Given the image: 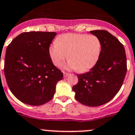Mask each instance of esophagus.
<instances>
[{"label":"esophagus","mask_w":135,"mask_h":135,"mask_svg":"<svg viewBox=\"0 0 135 135\" xmlns=\"http://www.w3.org/2000/svg\"><path fill=\"white\" fill-rule=\"evenodd\" d=\"M69 75H70V74L69 73H67V72H63V76L64 77L68 76Z\"/></svg>","instance_id":"obj_1"}]
</instances>
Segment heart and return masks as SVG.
Wrapping results in <instances>:
<instances>
[{
    "label": "heart",
    "mask_w": 135,
    "mask_h": 135,
    "mask_svg": "<svg viewBox=\"0 0 135 135\" xmlns=\"http://www.w3.org/2000/svg\"><path fill=\"white\" fill-rule=\"evenodd\" d=\"M101 47L100 40L95 35L69 33L59 37L50 46L49 54L56 66H61L69 56V68L85 72L97 63Z\"/></svg>",
    "instance_id": "b5f03b06"
}]
</instances>
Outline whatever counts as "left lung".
<instances>
[{
    "label": "left lung",
    "mask_w": 135,
    "mask_h": 135,
    "mask_svg": "<svg viewBox=\"0 0 135 135\" xmlns=\"http://www.w3.org/2000/svg\"><path fill=\"white\" fill-rule=\"evenodd\" d=\"M101 42L97 63L88 72L77 74L79 82L73 86L75 99L89 107H98L113 98L123 84L127 72L124 46L104 30L90 31Z\"/></svg>",
    "instance_id": "left-lung-1"
}]
</instances>
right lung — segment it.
I'll return each mask as SVG.
<instances>
[{
	"label": "right lung",
	"mask_w": 135,
	"mask_h": 135,
	"mask_svg": "<svg viewBox=\"0 0 135 135\" xmlns=\"http://www.w3.org/2000/svg\"><path fill=\"white\" fill-rule=\"evenodd\" d=\"M56 33L31 31L20 34L7 48L4 72L15 97L32 106L49 102L63 73L52 61L49 47Z\"/></svg>",
	"instance_id": "obj_1"
}]
</instances>
